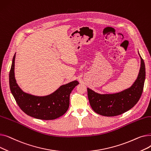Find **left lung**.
<instances>
[{"label": "left lung", "instance_id": "obj_1", "mask_svg": "<svg viewBox=\"0 0 151 151\" xmlns=\"http://www.w3.org/2000/svg\"><path fill=\"white\" fill-rule=\"evenodd\" d=\"M140 58L138 76L130 88L114 94H99L88 88L89 101L95 112L104 116H116L127 111L137 104L143 91L146 77L145 62Z\"/></svg>", "mask_w": 151, "mask_h": 151}]
</instances>
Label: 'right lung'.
<instances>
[{
    "label": "right lung",
    "instance_id": "add662e5",
    "mask_svg": "<svg viewBox=\"0 0 151 151\" xmlns=\"http://www.w3.org/2000/svg\"><path fill=\"white\" fill-rule=\"evenodd\" d=\"M14 55L9 74L11 92L18 105L28 116L42 120H52L64 114L68 109L70 95L79 83L74 81L61 86L54 93L45 97H37L22 92L14 78Z\"/></svg>",
    "mask_w": 151,
    "mask_h": 151
}]
</instances>
